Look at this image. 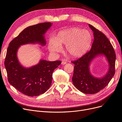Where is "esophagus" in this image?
I'll return each instance as SVG.
<instances>
[{"instance_id": "obj_1", "label": "esophagus", "mask_w": 122, "mask_h": 122, "mask_svg": "<svg viewBox=\"0 0 122 122\" xmlns=\"http://www.w3.org/2000/svg\"><path fill=\"white\" fill-rule=\"evenodd\" d=\"M66 64V61H65V60H62L61 61V64L62 65H65Z\"/></svg>"}]
</instances>
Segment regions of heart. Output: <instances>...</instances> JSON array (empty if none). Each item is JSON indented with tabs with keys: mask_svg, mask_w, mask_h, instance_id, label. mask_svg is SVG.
Returning a JSON list of instances; mask_svg holds the SVG:
<instances>
[{
	"mask_svg": "<svg viewBox=\"0 0 122 122\" xmlns=\"http://www.w3.org/2000/svg\"><path fill=\"white\" fill-rule=\"evenodd\" d=\"M92 40V35L88 31L73 28L60 31L56 38H51L48 48L52 52H58L61 51V45L65 44L67 53L73 57H78L87 51Z\"/></svg>",
	"mask_w": 122,
	"mask_h": 122,
	"instance_id": "b5f03b06",
	"label": "heart"
}]
</instances>
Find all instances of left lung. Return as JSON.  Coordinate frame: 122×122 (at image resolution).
Here are the masks:
<instances>
[{
	"label": "left lung",
	"mask_w": 122,
	"mask_h": 122,
	"mask_svg": "<svg viewBox=\"0 0 122 122\" xmlns=\"http://www.w3.org/2000/svg\"><path fill=\"white\" fill-rule=\"evenodd\" d=\"M89 27L93 32L94 41L89 51L76 61L75 65L72 81L78 90L85 94H95L106 87L115 73L116 53L110 41L103 33L93 26ZM103 54L108 61L109 70L102 78L94 77L89 71L91 61L96 56Z\"/></svg>",
	"instance_id": "left-lung-1"
}]
</instances>
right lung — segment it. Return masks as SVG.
<instances>
[{
  "instance_id": "right-lung-1",
  "label": "right lung",
  "mask_w": 122,
  "mask_h": 122,
  "mask_svg": "<svg viewBox=\"0 0 122 122\" xmlns=\"http://www.w3.org/2000/svg\"><path fill=\"white\" fill-rule=\"evenodd\" d=\"M52 24L46 22L28 27L12 40L7 48L5 66L8 82L16 89L29 96L43 94L51 86L52 73L61 61L41 60L38 64L25 68L19 63L16 53L20 45L38 43L45 45L44 34Z\"/></svg>"
}]
</instances>
